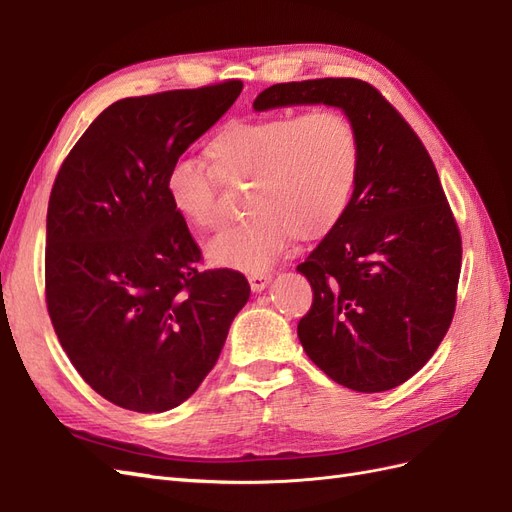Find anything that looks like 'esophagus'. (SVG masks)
<instances>
[{
  "instance_id": "34e87169",
  "label": "esophagus",
  "mask_w": 512,
  "mask_h": 512,
  "mask_svg": "<svg viewBox=\"0 0 512 512\" xmlns=\"http://www.w3.org/2000/svg\"><path fill=\"white\" fill-rule=\"evenodd\" d=\"M247 280H250V286H252L254 292H260V290H265L269 286L271 273L269 271H254V273L247 275Z\"/></svg>"
}]
</instances>
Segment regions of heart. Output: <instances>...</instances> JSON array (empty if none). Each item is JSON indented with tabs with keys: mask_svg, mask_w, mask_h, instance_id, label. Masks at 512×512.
Instances as JSON below:
<instances>
[{
	"mask_svg": "<svg viewBox=\"0 0 512 512\" xmlns=\"http://www.w3.org/2000/svg\"><path fill=\"white\" fill-rule=\"evenodd\" d=\"M209 166L194 158L170 164L164 192L179 218L196 230L222 222L220 181L250 179L245 220L224 228L207 254L215 265L260 271L292 237L312 241L344 218L361 168L354 123L333 108L301 115L230 121L207 145Z\"/></svg>",
	"mask_w": 512,
	"mask_h": 512,
	"instance_id": "b5f03b06",
	"label": "heart"
}]
</instances>
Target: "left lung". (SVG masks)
Instances as JSON below:
<instances>
[{"label": "left lung", "mask_w": 512, "mask_h": 512, "mask_svg": "<svg viewBox=\"0 0 512 512\" xmlns=\"http://www.w3.org/2000/svg\"><path fill=\"white\" fill-rule=\"evenodd\" d=\"M342 108L361 141L344 218L297 267L314 290L299 339L324 374L359 393L395 389L444 339L457 303L461 237L438 170L410 123L359 79L280 83L256 111Z\"/></svg>", "instance_id": "8db88e82"}]
</instances>
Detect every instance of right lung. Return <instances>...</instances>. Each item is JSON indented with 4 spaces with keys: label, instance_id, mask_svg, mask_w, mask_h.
<instances>
[{
    "label": "right lung",
    "instance_id": "right-lung-1",
    "mask_svg": "<svg viewBox=\"0 0 512 512\" xmlns=\"http://www.w3.org/2000/svg\"><path fill=\"white\" fill-rule=\"evenodd\" d=\"M241 81L123 98L91 123L46 211V307L81 378L111 404L156 414L218 363L250 299L245 275L203 254L164 179L241 94Z\"/></svg>",
    "mask_w": 512,
    "mask_h": 512
}]
</instances>
